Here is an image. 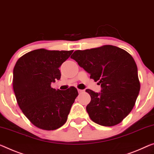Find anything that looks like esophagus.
<instances>
[{"label": "esophagus", "mask_w": 154, "mask_h": 154, "mask_svg": "<svg viewBox=\"0 0 154 154\" xmlns=\"http://www.w3.org/2000/svg\"><path fill=\"white\" fill-rule=\"evenodd\" d=\"M78 91H79V94H80V93H82V92L84 91V90H82V89H78Z\"/></svg>", "instance_id": "obj_1"}]
</instances>
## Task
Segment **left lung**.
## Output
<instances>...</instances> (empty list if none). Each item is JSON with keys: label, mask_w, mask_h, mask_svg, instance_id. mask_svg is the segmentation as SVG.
I'll use <instances>...</instances> for the list:
<instances>
[{"label": "left lung", "mask_w": 154, "mask_h": 154, "mask_svg": "<svg viewBox=\"0 0 154 154\" xmlns=\"http://www.w3.org/2000/svg\"><path fill=\"white\" fill-rule=\"evenodd\" d=\"M100 85L99 93L87 89L86 109L92 121L105 127L120 123L133 109L140 91L138 68L132 56L113 45L77 50L71 56Z\"/></svg>", "instance_id": "left-lung-1"}]
</instances>
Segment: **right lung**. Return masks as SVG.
<instances>
[{
	"label": "right lung",
	"mask_w": 154,
	"mask_h": 154,
	"mask_svg": "<svg viewBox=\"0 0 154 154\" xmlns=\"http://www.w3.org/2000/svg\"><path fill=\"white\" fill-rule=\"evenodd\" d=\"M73 51L36 49L18 59L14 68L13 88L17 103L25 116L40 129L62 127L79 95L74 87L65 91L51 87L60 79L59 67Z\"/></svg>",
	"instance_id": "right-lung-1"
}]
</instances>
